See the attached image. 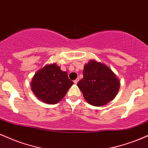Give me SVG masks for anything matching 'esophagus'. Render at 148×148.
Segmentation results:
<instances>
[{"mask_svg": "<svg viewBox=\"0 0 148 148\" xmlns=\"http://www.w3.org/2000/svg\"><path fill=\"white\" fill-rule=\"evenodd\" d=\"M78 81H79V79H76V80H74V84H77Z\"/></svg>", "mask_w": 148, "mask_h": 148, "instance_id": "esophagus-1", "label": "esophagus"}]
</instances>
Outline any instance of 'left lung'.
Listing matches in <instances>:
<instances>
[{
	"instance_id": "left-lung-1",
	"label": "left lung",
	"mask_w": 148,
	"mask_h": 148,
	"mask_svg": "<svg viewBox=\"0 0 148 148\" xmlns=\"http://www.w3.org/2000/svg\"><path fill=\"white\" fill-rule=\"evenodd\" d=\"M83 74L77 85L88 103L103 106L114 99L120 82L109 67L92 60L84 66Z\"/></svg>"
}]
</instances>
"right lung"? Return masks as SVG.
<instances>
[{
    "label": "right lung",
    "mask_w": 148,
    "mask_h": 148,
    "mask_svg": "<svg viewBox=\"0 0 148 148\" xmlns=\"http://www.w3.org/2000/svg\"><path fill=\"white\" fill-rule=\"evenodd\" d=\"M73 84L67 73L55 63L38 70L31 83L32 90L36 97L43 103L51 105L59 102Z\"/></svg>",
    "instance_id": "add662e5"
}]
</instances>
